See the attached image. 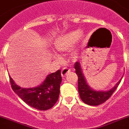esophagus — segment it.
<instances>
[{"instance_id": "obj_1", "label": "esophagus", "mask_w": 129, "mask_h": 129, "mask_svg": "<svg viewBox=\"0 0 129 129\" xmlns=\"http://www.w3.org/2000/svg\"><path fill=\"white\" fill-rule=\"evenodd\" d=\"M70 70L69 68H67V67H64L61 70V75L62 77H65L70 72Z\"/></svg>"}]
</instances>
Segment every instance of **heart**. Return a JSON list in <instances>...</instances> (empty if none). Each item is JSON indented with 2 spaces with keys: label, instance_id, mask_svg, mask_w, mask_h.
<instances>
[{
  "label": "heart",
  "instance_id": "obj_1",
  "mask_svg": "<svg viewBox=\"0 0 129 129\" xmlns=\"http://www.w3.org/2000/svg\"><path fill=\"white\" fill-rule=\"evenodd\" d=\"M82 36V33L81 31H72L57 38L54 41V47L57 52H67L74 47L78 39Z\"/></svg>",
  "mask_w": 129,
  "mask_h": 129
}]
</instances>
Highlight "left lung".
<instances>
[{"label": "left lung", "instance_id": "left-lung-1", "mask_svg": "<svg viewBox=\"0 0 129 129\" xmlns=\"http://www.w3.org/2000/svg\"><path fill=\"white\" fill-rule=\"evenodd\" d=\"M75 73L78 76V90L81 100L85 104L90 106H98L104 103L111 96L113 93L118 88L121 80L116 84L113 89L107 91H96L93 90L86 82L81 70L80 63H75Z\"/></svg>", "mask_w": 129, "mask_h": 129}]
</instances>
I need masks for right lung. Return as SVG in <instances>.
Returning a JSON list of instances; mask_svg holds the SVG:
<instances>
[{
	"label": "right lung",
	"instance_id": "add662e5",
	"mask_svg": "<svg viewBox=\"0 0 129 129\" xmlns=\"http://www.w3.org/2000/svg\"><path fill=\"white\" fill-rule=\"evenodd\" d=\"M9 77L13 90L27 104L33 108L41 111L48 110L58 100L62 81L60 70L49 74L40 86L33 88H21Z\"/></svg>",
	"mask_w": 129,
	"mask_h": 129
}]
</instances>
